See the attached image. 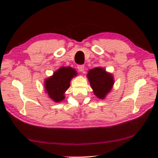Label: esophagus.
<instances>
[{
    "mask_svg": "<svg viewBox=\"0 0 158 158\" xmlns=\"http://www.w3.org/2000/svg\"><path fill=\"white\" fill-rule=\"evenodd\" d=\"M77 69H78V70L80 72H83L84 71V68H85V66L83 65V64H81V65H77Z\"/></svg>",
    "mask_w": 158,
    "mask_h": 158,
    "instance_id": "1",
    "label": "esophagus"
}]
</instances>
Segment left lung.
<instances>
[{
    "instance_id": "8db88e82",
    "label": "left lung",
    "mask_w": 158,
    "mask_h": 158,
    "mask_svg": "<svg viewBox=\"0 0 158 158\" xmlns=\"http://www.w3.org/2000/svg\"><path fill=\"white\" fill-rule=\"evenodd\" d=\"M87 77L94 94L100 99H104L113 87V75L102 68H95L88 71Z\"/></svg>"
}]
</instances>
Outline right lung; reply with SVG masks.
<instances>
[{
    "label": "right lung",
    "mask_w": 158,
    "mask_h": 158,
    "mask_svg": "<svg viewBox=\"0 0 158 158\" xmlns=\"http://www.w3.org/2000/svg\"><path fill=\"white\" fill-rule=\"evenodd\" d=\"M77 73L70 67H62L54 73L52 76L44 81L45 90L49 98L55 102H60L65 98L64 92L68 89L70 81Z\"/></svg>",
    "instance_id": "right-lung-1"
}]
</instances>
